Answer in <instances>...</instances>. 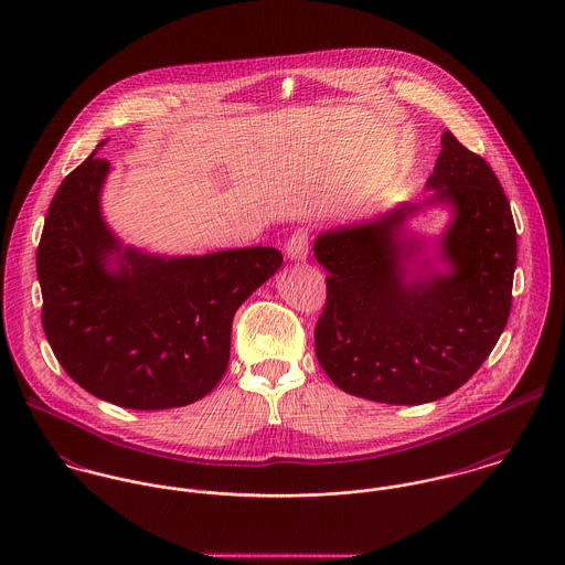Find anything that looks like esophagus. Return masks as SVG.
Masks as SVG:
<instances>
[{"instance_id": "esophagus-1", "label": "esophagus", "mask_w": 565, "mask_h": 565, "mask_svg": "<svg viewBox=\"0 0 565 565\" xmlns=\"http://www.w3.org/2000/svg\"><path fill=\"white\" fill-rule=\"evenodd\" d=\"M285 252H287L289 260H298V263L307 260L309 258V231H305V228L296 231L285 245Z\"/></svg>"}]
</instances>
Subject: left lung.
<instances>
[{
    "mask_svg": "<svg viewBox=\"0 0 565 565\" xmlns=\"http://www.w3.org/2000/svg\"><path fill=\"white\" fill-rule=\"evenodd\" d=\"M426 189L433 193L419 204L403 202L316 242L328 271L316 354L345 394L387 404L450 396L509 320L518 243L495 173L448 130ZM428 205L454 213L433 244L405 231Z\"/></svg>",
    "mask_w": 565,
    "mask_h": 565,
    "instance_id": "obj_1",
    "label": "left lung"
}]
</instances>
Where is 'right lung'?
Instances as JSON below:
<instances>
[{
  "label": "right lung",
  "instance_id": "right-lung-1",
  "mask_svg": "<svg viewBox=\"0 0 565 565\" xmlns=\"http://www.w3.org/2000/svg\"><path fill=\"white\" fill-rule=\"evenodd\" d=\"M108 171L93 152L50 204L36 249L45 337L63 370L99 401L137 411L195 403L222 381L233 318L282 254L161 256L124 245L102 215Z\"/></svg>",
  "mask_w": 565,
  "mask_h": 565
}]
</instances>
